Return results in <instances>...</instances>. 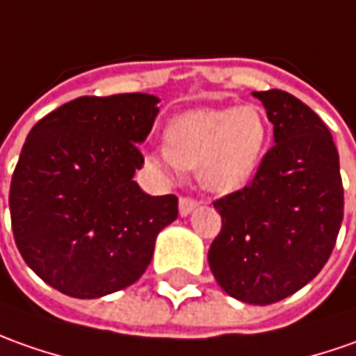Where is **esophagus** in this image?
Here are the masks:
<instances>
[{"label":"esophagus","mask_w":356,"mask_h":356,"mask_svg":"<svg viewBox=\"0 0 356 356\" xmlns=\"http://www.w3.org/2000/svg\"><path fill=\"white\" fill-rule=\"evenodd\" d=\"M197 206H200V202H197V200L190 197V195H182V197H180V202H178L180 216H188V213H192Z\"/></svg>","instance_id":"34e87169"}]
</instances>
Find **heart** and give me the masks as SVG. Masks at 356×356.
<instances>
[{
	"label": "heart",
	"mask_w": 356,
	"mask_h": 356,
	"mask_svg": "<svg viewBox=\"0 0 356 356\" xmlns=\"http://www.w3.org/2000/svg\"><path fill=\"white\" fill-rule=\"evenodd\" d=\"M268 140V119L261 107L194 109L166 127V149L149 162L166 170L200 168L213 192H235L254 176Z\"/></svg>",
	"instance_id": "heart-1"
}]
</instances>
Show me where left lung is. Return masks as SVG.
I'll list each match as a JSON object with an SVG mask.
<instances>
[{"label": "left lung", "mask_w": 356, "mask_h": 356, "mask_svg": "<svg viewBox=\"0 0 356 356\" xmlns=\"http://www.w3.org/2000/svg\"><path fill=\"white\" fill-rule=\"evenodd\" d=\"M252 94L274 145L245 188L213 202L221 231L207 261L229 296L268 306L325 266L343 221V182L333 137L306 104L282 90Z\"/></svg>", "instance_id": "1"}]
</instances>
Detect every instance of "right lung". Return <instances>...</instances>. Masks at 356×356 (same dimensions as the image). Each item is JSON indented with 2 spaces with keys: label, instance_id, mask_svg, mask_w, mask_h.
Listing matches in <instances>:
<instances>
[{
  "label": "right lung",
  "instance_id": "1",
  "mask_svg": "<svg viewBox=\"0 0 356 356\" xmlns=\"http://www.w3.org/2000/svg\"><path fill=\"white\" fill-rule=\"evenodd\" d=\"M156 102L83 95L29 133L9 188L11 229L23 261L62 294L90 300L137 282L178 217L176 195L145 194L133 180Z\"/></svg>",
  "mask_w": 356,
  "mask_h": 356
}]
</instances>
